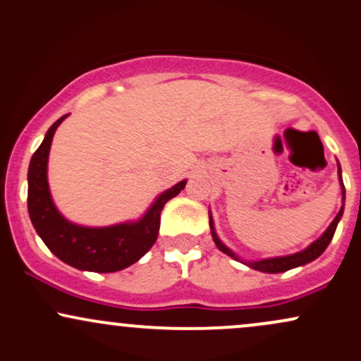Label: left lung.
<instances>
[{
    "label": "left lung",
    "instance_id": "1",
    "mask_svg": "<svg viewBox=\"0 0 361 361\" xmlns=\"http://www.w3.org/2000/svg\"><path fill=\"white\" fill-rule=\"evenodd\" d=\"M338 173H339V180H341V188H343V202H344V184H343V179H341V169H338ZM343 209H344V204L341 206V209H339V213L336 214V218L333 220V224L329 225V228L324 232V235L321 238H317V240L314 242V244H310L307 247L305 250H302V252H297V254H291V256H283V257H271V259H264V261H254V262H244V264L249 266V268L256 269V271H262V273H283V271H288V269H293V268H298V266H303L307 264V262L314 261V259H317L321 254L326 250V247L329 245V242L333 240L334 237V232H336V226H338V221L341 220V214H343ZM209 228H212V235H213V240L214 244H216L218 249L221 250V252H225L226 256L237 259L238 257L235 256L232 250L228 249V247H225L224 244L220 242V238L216 237V233H214V228H213V220H212V214H209Z\"/></svg>",
    "mask_w": 361,
    "mask_h": 361
}]
</instances>
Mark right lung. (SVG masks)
I'll use <instances>...</instances> for the list:
<instances>
[{
  "label": "right lung",
  "instance_id": "right-lung-1",
  "mask_svg": "<svg viewBox=\"0 0 361 361\" xmlns=\"http://www.w3.org/2000/svg\"><path fill=\"white\" fill-rule=\"evenodd\" d=\"M66 116L59 117L52 124L40 147L32 155L28 165V214L35 232L61 261L76 269L114 273L135 264L152 249L159 237L161 209L165 202L184 189L185 180L160 194L148 213L136 224H121L105 228H88L70 224L56 209L47 185V157L52 136Z\"/></svg>",
  "mask_w": 361,
  "mask_h": 361
}]
</instances>
